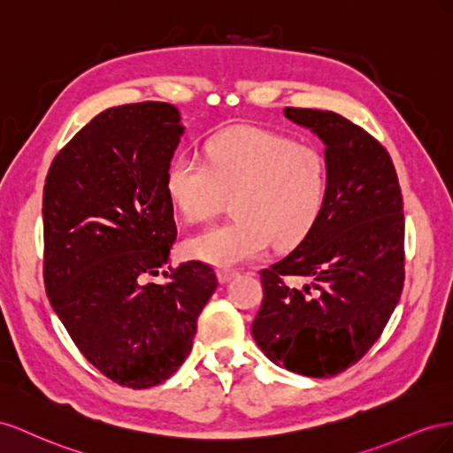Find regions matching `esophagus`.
I'll list each match as a JSON object with an SVG mask.
<instances>
[{"mask_svg": "<svg viewBox=\"0 0 453 453\" xmlns=\"http://www.w3.org/2000/svg\"><path fill=\"white\" fill-rule=\"evenodd\" d=\"M237 273L235 271H229V269H222V271H218V280L222 282V284H226V282H229L231 279H234Z\"/></svg>", "mask_w": 453, "mask_h": 453, "instance_id": "obj_1", "label": "esophagus"}]
</instances>
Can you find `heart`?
Returning <instances> with one entry per match:
<instances>
[{
  "label": "heart",
  "mask_w": 453,
  "mask_h": 453,
  "mask_svg": "<svg viewBox=\"0 0 453 453\" xmlns=\"http://www.w3.org/2000/svg\"><path fill=\"white\" fill-rule=\"evenodd\" d=\"M206 163L176 155L166 171V196L186 222H204L231 199L235 219L188 241V254L229 269L260 257L269 242L300 244L325 211L328 165L307 142L239 125L206 140Z\"/></svg>",
  "instance_id": "obj_1"
}]
</instances>
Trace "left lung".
<instances>
[{
    "label": "left lung",
    "mask_w": 453,
    "mask_h": 453,
    "mask_svg": "<svg viewBox=\"0 0 453 453\" xmlns=\"http://www.w3.org/2000/svg\"><path fill=\"white\" fill-rule=\"evenodd\" d=\"M326 146L328 197L317 226L262 269L264 302L252 335L279 366L335 376L378 342L404 284V214L389 153L340 113L284 108ZM284 276L306 279L288 288Z\"/></svg>",
    "instance_id": "left-lung-1"
}]
</instances>
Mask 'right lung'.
<instances>
[{
	"instance_id": "obj_1",
	"label": "right lung",
	"mask_w": 453,
	"mask_h": 453,
	"mask_svg": "<svg viewBox=\"0 0 453 453\" xmlns=\"http://www.w3.org/2000/svg\"><path fill=\"white\" fill-rule=\"evenodd\" d=\"M182 134L166 102L110 108L60 150L45 178L49 302L88 363L133 389L159 385L184 363L218 287L214 269L196 260L169 282H146L169 264L178 235L166 171Z\"/></svg>"
}]
</instances>
